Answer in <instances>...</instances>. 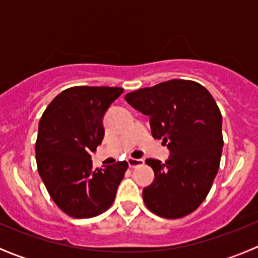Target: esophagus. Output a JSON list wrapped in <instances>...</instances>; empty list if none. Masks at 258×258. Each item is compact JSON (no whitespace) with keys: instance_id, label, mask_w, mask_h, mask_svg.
<instances>
[{"instance_id":"esophagus-1","label":"esophagus","mask_w":258,"mask_h":258,"mask_svg":"<svg viewBox=\"0 0 258 258\" xmlns=\"http://www.w3.org/2000/svg\"><path fill=\"white\" fill-rule=\"evenodd\" d=\"M144 164V159H134V158H129L128 159V165L129 168L135 169L137 166H140Z\"/></svg>"}]
</instances>
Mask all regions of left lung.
I'll return each mask as SVG.
<instances>
[{"label":"left lung","instance_id":"8db88e82","mask_svg":"<svg viewBox=\"0 0 258 258\" xmlns=\"http://www.w3.org/2000/svg\"><path fill=\"white\" fill-rule=\"evenodd\" d=\"M125 100L150 116L151 134L168 145L165 163L147 159L153 184L143 199L153 214L181 219L203 204L220 168L222 116L210 92L201 84L171 79L128 93Z\"/></svg>","mask_w":258,"mask_h":258}]
</instances>
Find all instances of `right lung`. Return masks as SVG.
<instances>
[{
  "mask_svg": "<svg viewBox=\"0 0 258 258\" xmlns=\"http://www.w3.org/2000/svg\"><path fill=\"white\" fill-rule=\"evenodd\" d=\"M123 92L118 87H72L49 103L39 120L38 172L55 205L74 219L107 211L128 169L126 161H116L94 170L90 159L104 138V113Z\"/></svg>",
  "mask_w": 258,
  "mask_h": 258,
  "instance_id": "obj_1",
  "label": "right lung"
}]
</instances>
